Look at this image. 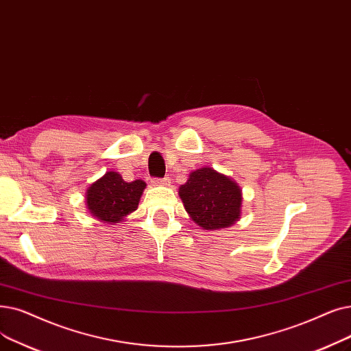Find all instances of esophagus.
Returning <instances> with one entry per match:
<instances>
[{
	"mask_svg": "<svg viewBox=\"0 0 351 351\" xmlns=\"http://www.w3.org/2000/svg\"><path fill=\"white\" fill-rule=\"evenodd\" d=\"M154 184H158V185H169L171 184V179L165 176V178H155L154 179Z\"/></svg>",
	"mask_w": 351,
	"mask_h": 351,
	"instance_id": "esophagus-1",
	"label": "esophagus"
}]
</instances>
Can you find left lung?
Wrapping results in <instances>:
<instances>
[{
  "label": "left lung",
  "instance_id": "1",
  "mask_svg": "<svg viewBox=\"0 0 351 351\" xmlns=\"http://www.w3.org/2000/svg\"><path fill=\"white\" fill-rule=\"evenodd\" d=\"M179 196L191 218L204 230L231 226L241 213V189L230 178L202 167L189 175Z\"/></svg>",
  "mask_w": 351,
  "mask_h": 351
}]
</instances>
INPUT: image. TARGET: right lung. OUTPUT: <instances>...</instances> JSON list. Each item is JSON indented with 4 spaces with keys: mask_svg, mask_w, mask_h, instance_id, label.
<instances>
[{
    "mask_svg": "<svg viewBox=\"0 0 351 351\" xmlns=\"http://www.w3.org/2000/svg\"><path fill=\"white\" fill-rule=\"evenodd\" d=\"M146 184L138 179L126 182L117 172H108L87 191V208L106 223H119L138 209Z\"/></svg>",
    "mask_w": 351,
    "mask_h": 351,
    "instance_id": "obj_1",
    "label": "right lung"
}]
</instances>
